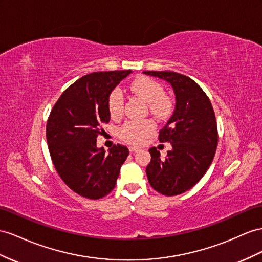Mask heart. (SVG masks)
<instances>
[{"label": "heart", "instance_id": "obj_1", "mask_svg": "<svg viewBox=\"0 0 262 262\" xmlns=\"http://www.w3.org/2000/svg\"><path fill=\"white\" fill-rule=\"evenodd\" d=\"M152 111L157 116L166 118L171 113V100L170 97L160 89L157 87L154 92L151 100ZM151 130L149 128H143L138 123L133 122L127 125L124 128V137L126 142L132 146H144L151 138Z\"/></svg>", "mask_w": 262, "mask_h": 262}]
</instances>
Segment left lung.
<instances>
[{"label": "left lung", "mask_w": 262, "mask_h": 262, "mask_svg": "<svg viewBox=\"0 0 262 262\" xmlns=\"http://www.w3.org/2000/svg\"><path fill=\"white\" fill-rule=\"evenodd\" d=\"M129 74V73H128ZM127 71L87 74L66 89L46 123V140L53 165L70 188L89 199H100L115 188L128 148L106 140L103 124L110 122V95Z\"/></svg>", "instance_id": "8db88e82"}]
</instances>
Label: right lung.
<instances>
[{
  "label": "right lung",
  "instance_id": "right-lung-1",
  "mask_svg": "<svg viewBox=\"0 0 262 262\" xmlns=\"http://www.w3.org/2000/svg\"><path fill=\"white\" fill-rule=\"evenodd\" d=\"M143 73L167 80L176 96L175 111L159 132L163 144L149 150L147 178L162 195H179L192 188L212 163L218 145L214 112L209 98L191 78L173 72Z\"/></svg>",
  "mask_w": 262,
  "mask_h": 262
}]
</instances>
